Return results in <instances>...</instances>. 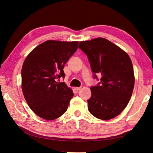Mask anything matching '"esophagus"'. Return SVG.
<instances>
[{
  "instance_id": "esophagus-1",
  "label": "esophagus",
  "mask_w": 153,
  "mask_h": 153,
  "mask_svg": "<svg viewBox=\"0 0 153 153\" xmlns=\"http://www.w3.org/2000/svg\"><path fill=\"white\" fill-rule=\"evenodd\" d=\"M81 87H75V89L76 90V91H79V90H80L81 89Z\"/></svg>"
}]
</instances>
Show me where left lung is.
Listing matches in <instances>:
<instances>
[{"instance_id": "obj_1", "label": "left lung", "mask_w": 153, "mask_h": 153, "mask_svg": "<svg viewBox=\"0 0 153 153\" xmlns=\"http://www.w3.org/2000/svg\"><path fill=\"white\" fill-rule=\"evenodd\" d=\"M87 56L93 76L100 81L91 86L87 100L89 112L96 118L109 120L126 108L132 95L135 76L129 55L106 39L81 41L78 45ZM100 74L99 79L97 76Z\"/></svg>"}]
</instances>
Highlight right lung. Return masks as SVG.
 I'll return each instance as SVG.
<instances>
[{
  "instance_id": "1",
  "label": "right lung",
  "mask_w": 153,
  "mask_h": 153,
  "mask_svg": "<svg viewBox=\"0 0 153 153\" xmlns=\"http://www.w3.org/2000/svg\"><path fill=\"white\" fill-rule=\"evenodd\" d=\"M78 41L48 40L27 55L22 68V89L27 104L39 117L54 120L66 112L73 97L63 69L78 48Z\"/></svg>"
}]
</instances>
